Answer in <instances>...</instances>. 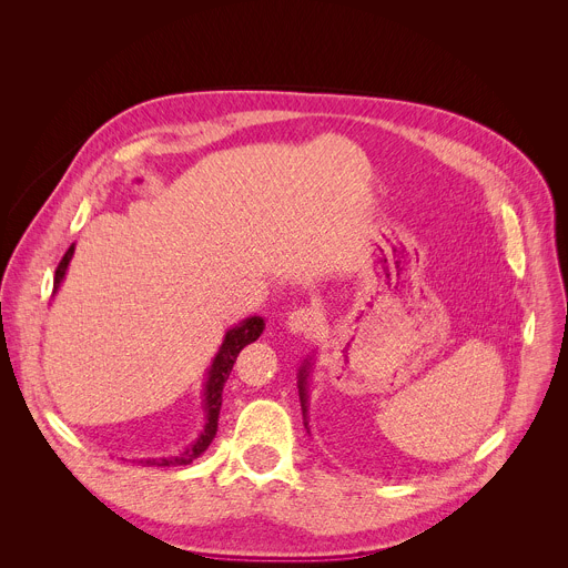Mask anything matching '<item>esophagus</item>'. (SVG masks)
Listing matches in <instances>:
<instances>
[{"mask_svg": "<svg viewBox=\"0 0 568 568\" xmlns=\"http://www.w3.org/2000/svg\"><path fill=\"white\" fill-rule=\"evenodd\" d=\"M320 324H322L320 313L315 311V307H307V305L296 307V311H292L287 317V326L294 335H305V337L313 335L320 328Z\"/></svg>", "mask_w": 568, "mask_h": 568, "instance_id": "esophagus-1", "label": "esophagus"}]
</instances>
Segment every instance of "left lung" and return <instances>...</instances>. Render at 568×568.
I'll list each match as a JSON object with an SVG mask.
<instances>
[{
	"instance_id": "8db88e82",
	"label": "left lung",
	"mask_w": 568,
	"mask_h": 568,
	"mask_svg": "<svg viewBox=\"0 0 568 568\" xmlns=\"http://www.w3.org/2000/svg\"><path fill=\"white\" fill-rule=\"evenodd\" d=\"M298 394H301V405H303V415H305V367L298 374Z\"/></svg>"
}]
</instances>
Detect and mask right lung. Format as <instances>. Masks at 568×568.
<instances>
[{
	"label": "right lung",
	"instance_id": "1",
	"mask_svg": "<svg viewBox=\"0 0 568 568\" xmlns=\"http://www.w3.org/2000/svg\"><path fill=\"white\" fill-rule=\"evenodd\" d=\"M72 253H74V244L65 251V255L61 257V263L57 267V276H54V287L61 285L68 265L72 261ZM265 328L263 317H248L246 322H242L240 326H235L233 331L226 333L224 344L217 353V357L213 359V367L209 374V383H205V415H209V422H205L203 433L199 435V439L187 446L183 453L172 455V457H149V459H138V464L142 467H181V464H190L192 459H196L205 448L211 446L213 437L217 435V422H220V409H222V392H224V383L229 381V374L235 365V359L240 355V351L255 342L261 337Z\"/></svg>",
	"mask_w": 568,
	"mask_h": 568
}]
</instances>
